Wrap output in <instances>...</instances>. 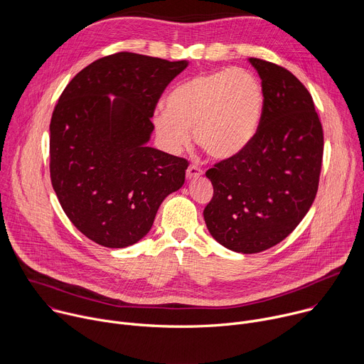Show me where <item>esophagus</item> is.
I'll return each instance as SVG.
<instances>
[{
	"mask_svg": "<svg viewBox=\"0 0 364 364\" xmlns=\"http://www.w3.org/2000/svg\"><path fill=\"white\" fill-rule=\"evenodd\" d=\"M201 176H203V170L198 168L197 166H190L187 168V178L188 180H196V178H198Z\"/></svg>",
	"mask_w": 364,
	"mask_h": 364,
	"instance_id": "esophagus-1",
	"label": "esophagus"
}]
</instances>
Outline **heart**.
I'll use <instances>...</instances> for the list:
<instances>
[{
  "label": "heart",
  "mask_w": 364,
  "mask_h": 364,
  "mask_svg": "<svg viewBox=\"0 0 364 364\" xmlns=\"http://www.w3.org/2000/svg\"><path fill=\"white\" fill-rule=\"evenodd\" d=\"M265 95L261 80L246 69L197 75L171 90L166 111L152 117L155 132L173 152L190 141L216 160L243 152L261 127Z\"/></svg>",
  "instance_id": "1"
}]
</instances>
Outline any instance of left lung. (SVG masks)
I'll list each match as a JSON object with an SVG mask.
<instances>
[{"mask_svg": "<svg viewBox=\"0 0 364 364\" xmlns=\"http://www.w3.org/2000/svg\"><path fill=\"white\" fill-rule=\"evenodd\" d=\"M249 63L262 80L265 107L253 142L205 171L213 198L203 212L210 235L239 253H257L284 240L313 204L324 136L313 97L287 69Z\"/></svg>", "mask_w": 364, "mask_h": 364, "instance_id": "8db88e82", "label": "left lung"}]
</instances>
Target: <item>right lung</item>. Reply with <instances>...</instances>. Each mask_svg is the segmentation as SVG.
Returning a JSON list of instances; mask_svg holds the SVG:
<instances>
[{
    "instance_id": "1",
    "label": "right lung",
    "mask_w": 364,
    "mask_h": 364,
    "mask_svg": "<svg viewBox=\"0 0 364 364\" xmlns=\"http://www.w3.org/2000/svg\"><path fill=\"white\" fill-rule=\"evenodd\" d=\"M187 66L122 51L86 66L60 95L50 122L51 184L70 222L97 245L141 240L183 187L187 160L146 144L155 105Z\"/></svg>"
}]
</instances>
